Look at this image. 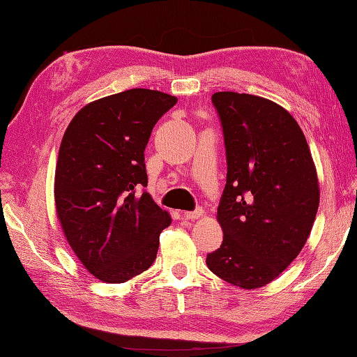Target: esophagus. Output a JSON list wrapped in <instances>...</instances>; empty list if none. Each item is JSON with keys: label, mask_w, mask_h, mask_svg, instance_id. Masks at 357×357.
Returning a JSON list of instances; mask_svg holds the SVG:
<instances>
[{"label": "esophagus", "mask_w": 357, "mask_h": 357, "mask_svg": "<svg viewBox=\"0 0 357 357\" xmlns=\"http://www.w3.org/2000/svg\"><path fill=\"white\" fill-rule=\"evenodd\" d=\"M202 213H204V210H202V208H196L195 211H184L183 216H184L185 219H190V221H193V219H198V218H201V216H202Z\"/></svg>", "instance_id": "obj_1"}]
</instances>
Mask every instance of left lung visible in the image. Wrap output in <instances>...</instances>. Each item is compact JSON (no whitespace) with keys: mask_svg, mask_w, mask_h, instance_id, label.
I'll list each match as a JSON object with an SVG mask.
<instances>
[{"mask_svg":"<svg viewBox=\"0 0 357 357\" xmlns=\"http://www.w3.org/2000/svg\"><path fill=\"white\" fill-rule=\"evenodd\" d=\"M227 183L218 206L222 244L207 267L247 290L271 282L296 259L319 207V183L299 124L261 96L216 92Z\"/></svg>","mask_w":357,"mask_h":357,"instance_id":"1","label":"left lung"}]
</instances>
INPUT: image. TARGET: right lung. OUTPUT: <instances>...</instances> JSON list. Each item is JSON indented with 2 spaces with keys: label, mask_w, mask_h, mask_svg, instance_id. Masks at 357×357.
I'll return each instance as SVG.
<instances>
[{
  "label": "right lung",
  "mask_w": 357,
  "mask_h": 357,
  "mask_svg": "<svg viewBox=\"0 0 357 357\" xmlns=\"http://www.w3.org/2000/svg\"><path fill=\"white\" fill-rule=\"evenodd\" d=\"M176 98L130 89L82 107L70 121L55 172L56 213L82 265L102 282L119 284L156 259L159 234L172 219L142 190L144 150Z\"/></svg>",
  "instance_id": "right-lung-1"
}]
</instances>
